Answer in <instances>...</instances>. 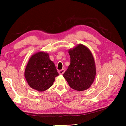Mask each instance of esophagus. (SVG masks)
Returning <instances> with one entry per match:
<instances>
[{
  "label": "esophagus",
  "instance_id": "34e87169",
  "mask_svg": "<svg viewBox=\"0 0 126 126\" xmlns=\"http://www.w3.org/2000/svg\"><path fill=\"white\" fill-rule=\"evenodd\" d=\"M58 72H59V75H63V73L64 72V70L63 69H62V70H59Z\"/></svg>",
  "mask_w": 126,
  "mask_h": 126
}]
</instances>
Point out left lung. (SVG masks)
Instances as JSON below:
<instances>
[{
    "label": "left lung",
    "instance_id": "1",
    "mask_svg": "<svg viewBox=\"0 0 126 126\" xmlns=\"http://www.w3.org/2000/svg\"><path fill=\"white\" fill-rule=\"evenodd\" d=\"M70 64L63 76L71 88L82 91L90 87L96 75L94 56L90 49L78 44L68 50Z\"/></svg>",
    "mask_w": 126,
    "mask_h": 126
}]
</instances>
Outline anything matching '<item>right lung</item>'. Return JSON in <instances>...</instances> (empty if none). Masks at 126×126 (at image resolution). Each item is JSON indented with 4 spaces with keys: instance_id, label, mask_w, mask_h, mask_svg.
I'll return each mask as SVG.
<instances>
[{
    "instance_id": "1",
    "label": "right lung",
    "mask_w": 126,
    "mask_h": 126,
    "mask_svg": "<svg viewBox=\"0 0 126 126\" xmlns=\"http://www.w3.org/2000/svg\"><path fill=\"white\" fill-rule=\"evenodd\" d=\"M28 85L33 89L44 91L49 88L59 75L48 53L39 51L29 58L25 70Z\"/></svg>"
}]
</instances>
